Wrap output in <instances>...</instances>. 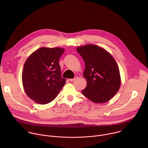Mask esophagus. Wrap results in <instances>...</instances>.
<instances>
[{
  "label": "esophagus",
  "mask_w": 148,
  "mask_h": 148,
  "mask_svg": "<svg viewBox=\"0 0 148 148\" xmlns=\"http://www.w3.org/2000/svg\"><path fill=\"white\" fill-rule=\"evenodd\" d=\"M78 78V77H77V76H75L74 78H71V79H69V80L71 81V82H73V81H75V79H77Z\"/></svg>",
  "instance_id": "1"
}]
</instances>
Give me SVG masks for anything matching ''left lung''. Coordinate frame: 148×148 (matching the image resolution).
I'll list each match as a JSON object with an SVG mask.
<instances>
[{"mask_svg": "<svg viewBox=\"0 0 148 148\" xmlns=\"http://www.w3.org/2000/svg\"><path fill=\"white\" fill-rule=\"evenodd\" d=\"M85 62L83 76L87 85L82 93L95 103L110 101L121 86L119 70L113 57L103 49L93 45L77 47Z\"/></svg>", "mask_w": 148, "mask_h": 148, "instance_id": "obj_1", "label": "left lung"}]
</instances>
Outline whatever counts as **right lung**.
Listing matches in <instances>:
<instances>
[{"mask_svg":"<svg viewBox=\"0 0 148 148\" xmlns=\"http://www.w3.org/2000/svg\"><path fill=\"white\" fill-rule=\"evenodd\" d=\"M64 52L60 47H41L26 60L22 73L26 94L39 104L53 101L66 84L61 77L59 59Z\"/></svg>","mask_w":148,"mask_h":148,"instance_id":"right-lung-1","label":"right lung"}]
</instances>
